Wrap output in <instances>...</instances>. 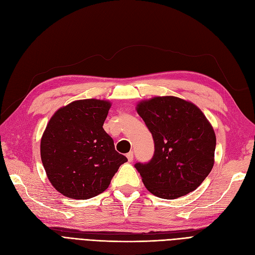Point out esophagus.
<instances>
[{"instance_id":"1","label":"esophagus","mask_w":255,"mask_h":255,"mask_svg":"<svg viewBox=\"0 0 255 255\" xmlns=\"http://www.w3.org/2000/svg\"><path fill=\"white\" fill-rule=\"evenodd\" d=\"M127 157H128V160L129 161H132L133 160V158H134V154H133V152H128V154H127Z\"/></svg>"}]
</instances>
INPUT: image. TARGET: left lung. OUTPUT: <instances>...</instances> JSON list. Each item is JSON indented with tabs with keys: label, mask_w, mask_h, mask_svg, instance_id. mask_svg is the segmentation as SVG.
I'll return each instance as SVG.
<instances>
[{
	"label": "left lung",
	"mask_w": 255,
	"mask_h": 255,
	"mask_svg": "<svg viewBox=\"0 0 255 255\" xmlns=\"http://www.w3.org/2000/svg\"><path fill=\"white\" fill-rule=\"evenodd\" d=\"M136 111L153 136L154 155L135 165L151 194L176 199L197 189L215 163L214 128L197 105L173 97H154Z\"/></svg>",
	"instance_id": "left-lung-1"
}]
</instances>
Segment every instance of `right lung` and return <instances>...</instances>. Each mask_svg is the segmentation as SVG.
I'll return each mask as SVG.
<instances>
[{
	"label": "right lung",
	"instance_id": "add662e5",
	"mask_svg": "<svg viewBox=\"0 0 255 255\" xmlns=\"http://www.w3.org/2000/svg\"><path fill=\"white\" fill-rule=\"evenodd\" d=\"M112 103L76 100L54 114L41 137L40 155L52 186L70 199L96 197L128 158L115 150L103 125Z\"/></svg>",
	"mask_w": 255,
	"mask_h": 255
}]
</instances>
